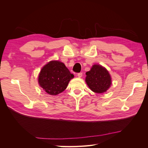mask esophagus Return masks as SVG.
Returning a JSON list of instances; mask_svg holds the SVG:
<instances>
[{
    "instance_id": "34e87169",
    "label": "esophagus",
    "mask_w": 148,
    "mask_h": 148,
    "mask_svg": "<svg viewBox=\"0 0 148 148\" xmlns=\"http://www.w3.org/2000/svg\"><path fill=\"white\" fill-rule=\"evenodd\" d=\"M82 75H83V73H82V72L78 73L77 74V76H78V77L79 78H81V77H82Z\"/></svg>"
}]
</instances>
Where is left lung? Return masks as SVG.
<instances>
[{
	"mask_svg": "<svg viewBox=\"0 0 148 148\" xmlns=\"http://www.w3.org/2000/svg\"><path fill=\"white\" fill-rule=\"evenodd\" d=\"M86 82L89 88L96 93H102L111 84L110 76L105 68L100 65H94L90 71L86 73Z\"/></svg>",
	"mask_w": 148,
	"mask_h": 148,
	"instance_id": "left-lung-1",
	"label": "left lung"
}]
</instances>
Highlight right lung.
Wrapping results in <instances>:
<instances>
[{
    "label": "right lung",
    "instance_id": "1",
    "mask_svg": "<svg viewBox=\"0 0 148 148\" xmlns=\"http://www.w3.org/2000/svg\"><path fill=\"white\" fill-rule=\"evenodd\" d=\"M74 77L65 64L59 61H51L43 66L39 73L38 82L49 95H57L66 88Z\"/></svg>",
    "mask_w": 148,
    "mask_h": 148
}]
</instances>
